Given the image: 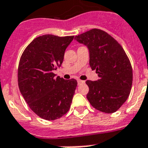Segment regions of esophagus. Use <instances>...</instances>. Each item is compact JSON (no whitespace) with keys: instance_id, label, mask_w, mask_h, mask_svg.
<instances>
[{"instance_id":"obj_1","label":"esophagus","mask_w":148,"mask_h":148,"mask_svg":"<svg viewBox=\"0 0 148 148\" xmlns=\"http://www.w3.org/2000/svg\"><path fill=\"white\" fill-rule=\"evenodd\" d=\"M77 83L78 84L80 85V84H83V83H85V81L84 80H81V79H78Z\"/></svg>"}]
</instances>
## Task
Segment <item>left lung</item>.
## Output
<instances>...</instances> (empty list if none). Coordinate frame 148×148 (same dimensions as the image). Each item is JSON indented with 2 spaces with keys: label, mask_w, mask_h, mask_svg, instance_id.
Wrapping results in <instances>:
<instances>
[{
  "label": "left lung",
  "mask_w": 148,
  "mask_h": 148,
  "mask_svg": "<svg viewBox=\"0 0 148 148\" xmlns=\"http://www.w3.org/2000/svg\"><path fill=\"white\" fill-rule=\"evenodd\" d=\"M76 40L89 51V65L96 70L97 81L87 80V99L96 110L113 113L127 101L133 83V69L120 44L106 32L92 29L78 35Z\"/></svg>",
  "instance_id": "8db88e82"
}]
</instances>
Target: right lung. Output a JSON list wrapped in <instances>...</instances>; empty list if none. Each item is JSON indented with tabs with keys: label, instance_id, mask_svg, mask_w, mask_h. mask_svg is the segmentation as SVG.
<instances>
[{
	"label": "right lung",
	"instance_id": "1",
	"mask_svg": "<svg viewBox=\"0 0 148 148\" xmlns=\"http://www.w3.org/2000/svg\"><path fill=\"white\" fill-rule=\"evenodd\" d=\"M74 37L41 36L28 45L21 56L19 90L32 111L45 120L60 119L71 107L77 82L56 77L53 71L61 66L65 49Z\"/></svg>",
	"mask_w": 148,
	"mask_h": 148
}]
</instances>
